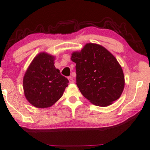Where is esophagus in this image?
<instances>
[{"instance_id": "1", "label": "esophagus", "mask_w": 150, "mask_h": 150, "mask_svg": "<svg viewBox=\"0 0 150 150\" xmlns=\"http://www.w3.org/2000/svg\"><path fill=\"white\" fill-rule=\"evenodd\" d=\"M68 80H69V82H70V83H74V80H73V78H72V77H71V76L68 77Z\"/></svg>"}]
</instances>
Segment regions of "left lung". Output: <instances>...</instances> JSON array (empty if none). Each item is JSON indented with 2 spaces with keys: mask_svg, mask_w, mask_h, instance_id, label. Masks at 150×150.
<instances>
[{
  "mask_svg": "<svg viewBox=\"0 0 150 150\" xmlns=\"http://www.w3.org/2000/svg\"><path fill=\"white\" fill-rule=\"evenodd\" d=\"M76 63V84L91 103L107 107L119 99L125 88L122 67L113 55L100 45L87 43L72 52Z\"/></svg>",
  "mask_w": 150,
  "mask_h": 150,
  "instance_id": "1",
  "label": "left lung"
}]
</instances>
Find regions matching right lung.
<instances>
[{"instance_id":"1","label":"right lung","mask_w":150,"mask_h":150,"mask_svg":"<svg viewBox=\"0 0 150 150\" xmlns=\"http://www.w3.org/2000/svg\"><path fill=\"white\" fill-rule=\"evenodd\" d=\"M54 57L40 52L34 58L23 79L25 98L33 106L47 108L61 98L68 85L67 78L54 67Z\"/></svg>"}]
</instances>
